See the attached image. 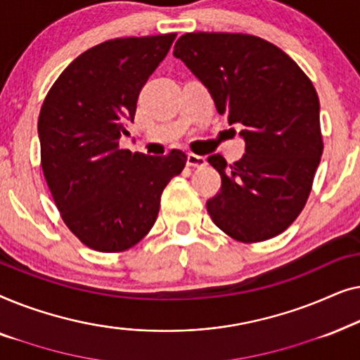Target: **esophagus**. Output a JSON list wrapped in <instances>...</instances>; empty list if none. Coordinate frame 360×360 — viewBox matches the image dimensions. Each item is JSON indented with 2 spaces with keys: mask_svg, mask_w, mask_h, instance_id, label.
Here are the masks:
<instances>
[{
  "mask_svg": "<svg viewBox=\"0 0 360 360\" xmlns=\"http://www.w3.org/2000/svg\"><path fill=\"white\" fill-rule=\"evenodd\" d=\"M186 165L193 167V169H203V167L206 165V159L201 155L188 154V157H186Z\"/></svg>",
  "mask_w": 360,
  "mask_h": 360,
  "instance_id": "34e87169",
  "label": "esophagus"
}]
</instances>
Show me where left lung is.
I'll list each match as a JSON object with an SVG mask.
<instances>
[{"mask_svg":"<svg viewBox=\"0 0 360 360\" xmlns=\"http://www.w3.org/2000/svg\"><path fill=\"white\" fill-rule=\"evenodd\" d=\"M174 56L208 88L219 115L244 126L243 159L208 157L221 175L206 201L213 223L240 243L283 233L304 208L323 154L311 80L282 49L249 34L188 32Z\"/></svg>","mask_w":360,"mask_h":360,"instance_id":"8db88e82","label":"left lung"}]
</instances>
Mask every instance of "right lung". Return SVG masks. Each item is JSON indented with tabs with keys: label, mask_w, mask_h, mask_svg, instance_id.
I'll return each mask as SVG.
<instances>
[{
	"label": "right lung",
	"mask_w": 360,
	"mask_h": 360,
	"mask_svg": "<svg viewBox=\"0 0 360 360\" xmlns=\"http://www.w3.org/2000/svg\"><path fill=\"white\" fill-rule=\"evenodd\" d=\"M176 34L112 39L60 73L39 115L41 165L63 223L98 252H122L154 226L167 184L186 164L120 149L137 98Z\"/></svg>",
	"instance_id": "add662e5"
}]
</instances>
